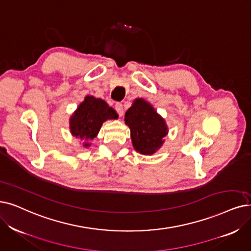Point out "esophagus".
<instances>
[{
    "instance_id": "1",
    "label": "esophagus",
    "mask_w": 251,
    "mask_h": 251,
    "mask_svg": "<svg viewBox=\"0 0 251 251\" xmlns=\"http://www.w3.org/2000/svg\"><path fill=\"white\" fill-rule=\"evenodd\" d=\"M115 110H116V112L118 113V115L120 117L124 115V108H123V105L120 104V103H116L115 104Z\"/></svg>"
}]
</instances>
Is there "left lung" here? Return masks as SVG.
Returning a JSON list of instances; mask_svg holds the SVG:
<instances>
[{
    "label": "left lung",
    "mask_w": 251,
    "mask_h": 251,
    "mask_svg": "<svg viewBox=\"0 0 251 251\" xmlns=\"http://www.w3.org/2000/svg\"><path fill=\"white\" fill-rule=\"evenodd\" d=\"M126 125L131 129L133 147L137 152L152 155L163 146L169 133L165 118L142 98H137L125 114Z\"/></svg>",
    "instance_id": "8db88e82"
}]
</instances>
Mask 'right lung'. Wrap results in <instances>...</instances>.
<instances>
[{"mask_svg": "<svg viewBox=\"0 0 251 251\" xmlns=\"http://www.w3.org/2000/svg\"><path fill=\"white\" fill-rule=\"evenodd\" d=\"M115 110L104 101L94 96H86L83 102L70 116V132L77 138L81 145L88 148L91 141L98 136L100 129L106 120L117 119Z\"/></svg>", "mask_w": 251, "mask_h": 251, "instance_id": "add662e5", "label": "right lung"}]
</instances>
